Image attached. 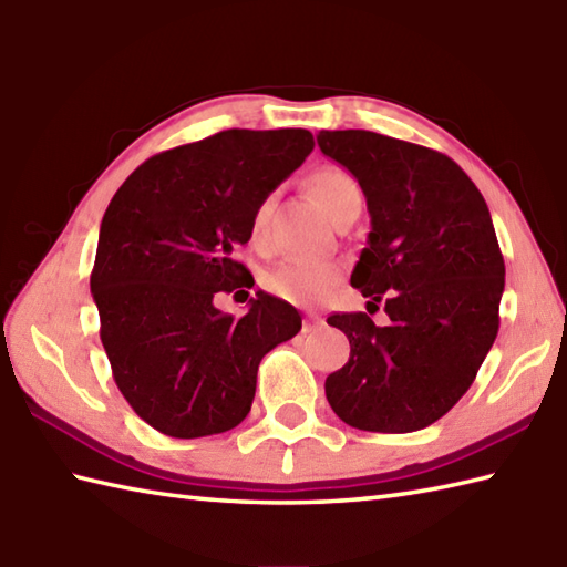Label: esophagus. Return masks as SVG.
I'll return each instance as SVG.
<instances>
[{
    "mask_svg": "<svg viewBox=\"0 0 567 567\" xmlns=\"http://www.w3.org/2000/svg\"><path fill=\"white\" fill-rule=\"evenodd\" d=\"M319 329H323V319L321 317H307L305 319V333L319 331Z\"/></svg>",
    "mask_w": 567,
    "mask_h": 567,
    "instance_id": "esophagus-1",
    "label": "esophagus"
}]
</instances>
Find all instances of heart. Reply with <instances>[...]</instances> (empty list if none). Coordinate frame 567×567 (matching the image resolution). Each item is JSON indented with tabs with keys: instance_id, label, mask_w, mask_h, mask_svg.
<instances>
[{
	"instance_id": "1",
	"label": "heart",
	"mask_w": 567,
	"mask_h": 567,
	"mask_svg": "<svg viewBox=\"0 0 567 567\" xmlns=\"http://www.w3.org/2000/svg\"><path fill=\"white\" fill-rule=\"evenodd\" d=\"M309 192L319 209L333 219V214L348 202L360 197V187L355 179L348 175L341 167H321L315 175L309 177ZM265 219H268V204H260L252 214L250 221V240L258 244L265 231ZM341 270L339 265L333 262H307V260H287L265 277V285L268 290L277 297L290 299L297 305H309L317 302V299L327 297L336 282H339Z\"/></svg>"
}]
</instances>
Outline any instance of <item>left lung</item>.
<instances>
[{"instance_id": "8db88e82", "label": "left lung", "mask_w": 567, "mask_h": 567, "mask_svg": "<svg viewBox=\"0 0 567 567\" xmlns=\"http://www.w3.org/2000/svg\"><path fill=\"white\" fill-rule=\"evenodd\" d=\"M323 155L368 199L370 234L351 285L378 305L327 321L351 343L327 378L348 426L409 433L439 421L473 384L499 331L504 258L487 204L449 155L375 131H319Z\"/></svg>"}]
</instances>
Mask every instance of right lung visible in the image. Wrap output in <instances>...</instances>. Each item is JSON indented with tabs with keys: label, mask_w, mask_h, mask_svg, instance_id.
<instances>
[{
	"label": "right lung",
	"mask_w": 567,
	"mask_h": 567,
	"mask_svg": "<svg viewBox=\"0 0 567 567\" xmlns=\"http://www.w3.org/2000/svg\"><path fill=\"white\" fill-rule=\"evenodd\" d=\"M315 148L307 128H228L153 155L118 187L90 277L114 382L173 439L238 426L262 355L302 329L297 309L258 292L240 319L214 307L248 270L252 214Z\"/></svg>",
	"instance_id": "add662e5"
}]
</instances>
